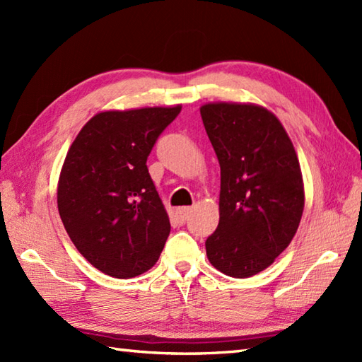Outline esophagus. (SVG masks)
Returning a JSON list of instances; mask_svg holds the SVG:
<instances>
[{
	"instance_id": "esophagus-1",
	"label": "esophagus",
	"mask_w": 362,
	"mask_h": 362,
	"mask_svg": "<svg viewBox=\"0 0 362 362\" xmlns=\"http://www.w3.org/2000/svg\"><path fill=\"white\" fill-rule=\"evenodd\" d=\"M191 211H193V210H191L189 206H180V209H177V210H175V216H177V221H179L180 224H185L187 219L189 218Z\"/></svg>"
}]
</instances>
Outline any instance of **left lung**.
Here are the masks:
<instances>
[{
	"instance_id": "8db88e82",
	"label": "left lung",
	"mask_w": 362,
	"mask_h": 362,
	"mask_svg": "<svg viewBox=\"0 0 362 362\" xmlns=\"http://www.w3.org/2000/svg\"><path fill=\"white\" fill-rule=\"evenodd\" d=\"M201 117L221 166L219 224L206 257L222 274L247 279L271 266L298 228L305 189L297 153L261 105L209 103Z\"/></svg>"
}]
</instances>
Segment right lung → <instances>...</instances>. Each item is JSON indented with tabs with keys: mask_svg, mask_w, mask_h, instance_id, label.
<instances>
[{
	"mask_svg": "<svg viewBox=\"0 0 362 362\" xmlns=\"http://www.w3.org/2000/svg\"><path fill=\"white\" fill-rule=\"evenodd\" d=\"M182 105L99 112L68 149L57 209L91 266L132 279L157 263L171 232L146 160Z\"/></svg>",
	"mask_w": 362,
	"mask_h": 362,
	"instance_id": "add662e5",
	"label": "right lung"
}]
</instances>
